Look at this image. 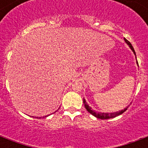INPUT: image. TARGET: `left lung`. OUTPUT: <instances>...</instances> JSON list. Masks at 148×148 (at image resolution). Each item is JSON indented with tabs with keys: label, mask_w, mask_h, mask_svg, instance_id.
<instances>
[{
	"label": "left lung",
	"mask_w": 148,
	"mask_h": 148,
	"mask_svg": "<svg viewBox=\"0 0 148 148\" xmlns=\"http://www.w3.org/2000/svg\"><path fill=\"white\" fill-rule=\"evenodd\" d=\"M124 40H125V41L126 42L127 45L130 46V49H132V51L133 52V53L136 55V52H135V51H134V49H133V47H132V45H131V43H130L129 40H126L125 38ZM136 63H137V64H138V62H137V61H136ZM83 103H84V105H85V109L88 110V112H89L91 114H92V115L95 116L96 118H97V119H112V118H114V117H117V116L120 115V114H121L122 113H124L125 111L127 110V108H128V107H127L126 108H125L124 110H119V111L114 112V113H101V112H96L95 110H92V108H91L88 104H87V103H86V101H85V99H83Z\"/></svg>",
	"instance_id": "obj_1"
}]
</instances>
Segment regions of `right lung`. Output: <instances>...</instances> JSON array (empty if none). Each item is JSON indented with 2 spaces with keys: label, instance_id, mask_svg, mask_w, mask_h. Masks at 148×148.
<instances>
[{
  "label": "right lung",
  "instance_id": "1",
  "mask_svg": "<svg viewBox=\"0 0 148 148\" xmlns=\"http://www.w3.org/2000/svg\"><path fill=\"white\" fill-rule=\"evenodd\" d=\"M45 117H46V116H45Z\"/></svg>",
  "mask_w": 148,
  "mask_h": 148
}]
</instances>
